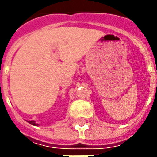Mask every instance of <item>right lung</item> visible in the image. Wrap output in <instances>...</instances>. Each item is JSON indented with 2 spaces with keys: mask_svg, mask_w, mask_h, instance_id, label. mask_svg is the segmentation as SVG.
<instances>
[{
  "mask_svg": "<svg viewBox=\"0 0 157 157\" xmlns=\"http://www.w3.org/2000/svg\"><path fill=\"white\" fill-rule=\"evenodd\" d=\"M29 123H30L31 125H37V124L35 123V121H29Z\"/></svg>",
  "mask_w": 157,
  "mask_h": 157,
  "instance_id": "right-lung-1",
  "label": "right lung"
}]
</instances>
